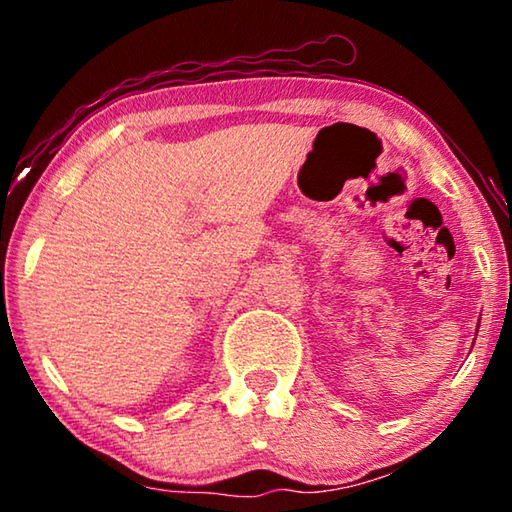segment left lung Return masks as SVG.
I'll use <instances>...</instances> for the list:
<instances>
[{"label": "left lung", "instance_id": "obj_1", "mask_svg": "<svg viewBox=\"0 0 512 512\" xmlns=\"http://www.w3.org/2000/svg\"><path fill=\"white\" fill-rule=\"evenodd\" d=\"M476 332H479V327H476Z\"/></svg>", "mask_w": 512, "mask_h": 512}]
</instances>
